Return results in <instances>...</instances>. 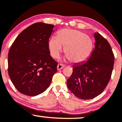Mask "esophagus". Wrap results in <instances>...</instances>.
<instances>
[{
	"label": "esophagus",
	"mask_w": 122,
	"mask_h": 122,
	"mask_svg": "<svg viewBox=\"0 0 122 122\" xmlns=\"http://www.w3.org/2000/svg\"><path fill=\"white\" fill-rule=\"evenodd\" d=\"M65 67L64 65H63L62 64H58L57 66V70H61L62 69H63Z\"/></svg>",
	"instance_id": "obj_1"
}]
</instances>
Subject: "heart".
Instances as JSON below:
<instances>
[{
	"mask_svg": "<svg viewBox=\"0 0 122 122\" xmlns=\"http://www.w3.org/2000/svg\"><path fill=\"white\" fill-rule=\"evenodd\" d=\"M92 46V40L79 30L64 29L60 30L58 36H53L48 41L50 55L54 58L59 57L65 47V53L72 62L80 63L90 56Z\"/></svg>",
	"mask_w": 122,
	"mask_h": 122,
	"instance_id": "b5f03b06",
	"label": "heart"
}]
</instances>
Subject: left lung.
Here are the masks:
<instances>
[{"label": "left lung", "instance_id": "1", "mask_svg": "<svg viewBox=\"0 0 122 122\" xmlns=\"http://www.w3.org/2000/svg\"><path fill=\"white\" fill-rule=\"evenodd\" d=\"M95 48L86 61L75 64L67 79L68 89L76 97L89 100L102 93L111 77L114 56L106 39L94 33Z\"/></svg>", "mask_w": 122, "mask_h": 122}]
</instances>
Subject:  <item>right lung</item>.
I'll return each mask as SVG.
<instances>
[{"label":"right lung","instance_id":"add662e5","mask_svg":"<svg viewBox=\"0 0 122 122\" xmlns=\"http://www.w3.org/2000/svg\"><path fill=\"white\" fill-rule=\"evenodd\" d=\"M54 25L36 23L23 30L8 53V74L23 94L34 97L44 92L57 72L56 62L48 47Z\"/></svg>","mask_w":122,"mask_h":122}]
</instances>
